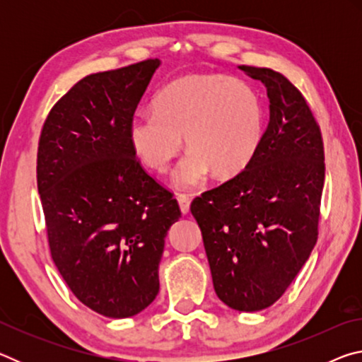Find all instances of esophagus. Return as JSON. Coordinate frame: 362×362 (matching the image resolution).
I'll return each instance as SVG.
<instances>
[{
    "mask_svg": "<svg viewBox=\"0 0 362 362\" xmlns=\"http://www.w3.org/2000/svg\"><path fill=\"white\" fill-rule=\"evenodd\" d=\"M177 201H179L182 214H188L189 212V203H192L188 196L187 194H179V196H177Z\"/></svg>",
    "mask_w": 362,
    "mask_h": 362,
    "instance_id": "1",
    "label": "esophagus"
}]
</instances>
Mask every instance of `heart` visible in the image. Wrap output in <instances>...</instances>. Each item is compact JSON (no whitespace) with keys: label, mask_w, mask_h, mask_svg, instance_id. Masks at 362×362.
<instances>
[{"label":"heart","mask_w":362,"mask_h":362,"mask_svg":"<svg viewBox=\"0 0 362 362\" xmlns=\"http://www.w3.org/2000/svg\"><path fill=\"white\" fill-rule=\"evenodd\" d=\"M263 126V103L252 86L225 75H189L159 90L153 113L131 121L129 142L140 161L164 174L185 136L192 153L174 183L192 188L211 170L218 179L243 173L262 144Z\"/></svg>","instance_id":"obj_1"}]
</instances>
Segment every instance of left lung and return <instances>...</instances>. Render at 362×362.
<instances>
[{"label":"left lung","instance_id":"obj_1","mask_svg":"<svg viewBox=\"0 0 362 362\" xmlns=\"http://www.w3.org/2000/svg\"><path fill=\"white\" fill-rule=\"evenodd\" d=\"M240 69L267 88L268 126L247 168L189 209L217 297L233 310L259 311L283 296L315 247L326 168L302 93L272 69Z\"/></svg>","mask_w":362,"mask_h":362}]
</instances>
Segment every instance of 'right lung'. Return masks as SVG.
Segmentation results:
<instances>
[{"instance_id":"right-lung-1","label":"right lung","mask_w":362,"mask_h":362,"mask_svg":"<svg viewBox=\"0 0 362 362\" xmlns=\"http://www.w3.org/2000/svg\"><path fill=\"white\" fill-rule=\"evenodd\" d=\"M159 64L83 78L52 107L40 136L36 180L52 260L79 302L107 317L134 316L156 298L164 238L182 216L129 142Z\"/></svg>"}]
</instances>
